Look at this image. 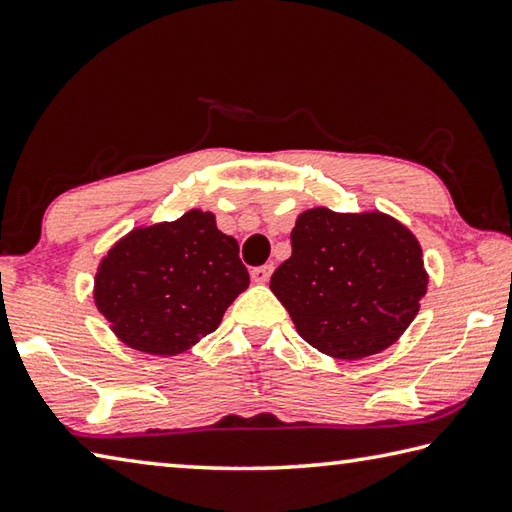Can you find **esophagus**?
<instances>
[{
    "mask_svg": "<svg viewBox=\"0 0 512 512\" xmlns=\"http://www.w3.org/2000/svg\"><path fill=\"white\" fill-rule=\"evenodd\" d=\"M272 272H274V265L254 267V270H251V281H254V283H267V281H270Z\"/></svg>",
    "mask_w": 512,
    "mask_h": 512,
    "instance_id": "esophagus-1",
    "label": "esophagus"
}]
</instances>
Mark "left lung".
Masks as SVG:
<instances>
[{
	"instance_id": "1",
	"label": "left lung",
	"mask_w": 512,
	"mask_h": 512,
	"mask_svg": "<svg viewBox=\"0 0 512 512\" xmlns=\"http://www.w3.org/2000/svg\"><path fill=\"white\" fill-rule=\"evenodd\" d=\"M292 256L270 290L317 351L362 360L389 348L418 315L429 276L405 224L380 211H303L290 233Z\"/></svg>"
}]
</instances>
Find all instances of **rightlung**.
I'll list each match as a JSON object with an SVG mask.
<instances>
[{
	"label": "right lung",
	"instance_id": "add662e5",
	"mask_svg": "<svg viewBox=\"0 0 512 512\" xmlns=\"http://www.w3.org/2000/svg\"><path fill=\"white\" fill-rule=\"evenodd\" d=\"M247 285L236 238L191 209L116 242L98 263L94 303L125 346L170 357L213 333Z\"/></svg>",
	"mask_w": 512,
	"mask_h": 512
}]
</instances>
